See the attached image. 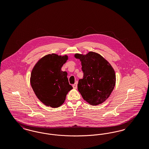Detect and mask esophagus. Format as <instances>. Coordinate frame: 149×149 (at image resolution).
Instances as JSON below:
<instances>
[{
    "label": "esophagus",
    "instance_id": "34e87169",
    "mask_svg": "<svg viewBox=\"0 0 149 149\" xmlns=\"http://www.w3.org/2000/svg\"><path fill=\"white\" fill-rule=\"evenodd\" d=\"M72 87H73L74 89H77V83H75L74 84H73Z\"/></svg>",
    "mask_w": 149,
    "mask_h": 149
}]
</instances>
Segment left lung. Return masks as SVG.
<instances>
[{"label": "left lung", "instance_id": "obj_1", "mask_svg": "<svg viewBox=\"0 0 149 149\" xmlns=\"http://www.w3.org/2000/svg\"><path fill=\"white\" fill-rule=\"evenodd\" d=\"M80 59L83 78L79 80L78 91L83 99L92 106L102 103L109 97L116 84L113 68L106 60L96 52L86 55L77 54Z\"/></svg>", "mask_w": 149, "mask_h": 149}]
</instances>
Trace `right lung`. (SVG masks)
<instances>
[{
	"mask_svg": "<svg viewBox=\"0 0 149 149\" xmlns=\"http://www.w3.org/2000/svg\"><path fill=\"white\" fill-rule=\"evenodd\" d=\"M68 59L52 54L41 58L33 68L30 82L36 95L47 106L57 108L64 103L68 92L72 89L61 68Z\"/></svg>",
	"mask_w": 149,
	"mask_h": 149,
	"instance_id": "1",
	"label": "right lung"
}]
</instances>
